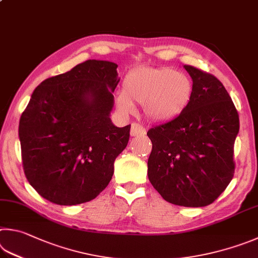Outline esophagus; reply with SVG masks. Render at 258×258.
I'll return each mask as SVG.
<instances>
[{
    "instance_id": "esophagus-1",
    "label": "esophagus",
    "mask_w": 258,
    "mask_h": 258,
    "mask_svg": "<svg viewBox=\"0 0 258 258\" xmlns=\"http://www.w3.org/2000/svg\"><path fill=\"white\" fill-rule=\"evenodd\" d=\"M145 133H147V131H145V128L141 124L133 123L131 125V135H132V137H142Z\"/></svg>"
}]
</instances>
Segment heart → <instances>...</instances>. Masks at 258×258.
<instances>
[{"mask_svg":"<svg viewBox=\"0 0 258 258\" xmlns=\"http://www.w3.org/2000/svg\"><path fill=\"white\" fill-rule=\"evenodd\" d=\"M193 83L185 73L170 68H138L126 74L123 92L117 96V106L132 113L134 102L143 104L144 114L154 121L176 118L188 106Z\"/></svg>","mask_w":258,"mask_h":258,"instance_id":"1","label":"heart"}]
</instances>
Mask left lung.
Wrapping results in <instances>:
<instances>
[{"instance_id":"obj_1","label":"left lung","mask_w":258,"mask_h":258,"mask_svg":"<svg viewBox=\"0 0 258 258\" xmlns=\"http://www.w3.org/2000/svg\"><path fill=\"white\" fill-rule=\"evenodd\" d=\"M184 68L193 80V95L179 116L148 131V176L167 202L201 208L213 203L232 179L239 115L217 78Z\"/></svg>"}]
</instances>
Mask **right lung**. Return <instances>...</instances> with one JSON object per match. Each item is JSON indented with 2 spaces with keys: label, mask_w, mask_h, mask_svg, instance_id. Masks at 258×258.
Wrapping results in <instances>:
<instances>
[{
  "label": "right lung",
  "mask_w": 258,
  "mask_h": 258,
  "mask_svg": "<svg viewBox=\"0 0 258 258\" xmlns=\"http://www.w3.org/2000/svg\"><path fill=\"white\" fill-rule=\"evenodd\" d=\"M117 64L89 59L46 79L20 117L22 166L45 200L77 205L96 199L114 174V161L128 143L131 125L110 120Z\"/></svg>",
  "instance_id": "1"
}]
</instances>
